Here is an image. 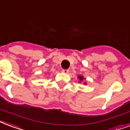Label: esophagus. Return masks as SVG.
<instances>
[{"label": "esophagus", "mask_w": 130, "mask_h": 130, "mask_svg": "<svg viewBox=\"0 0 130 130\" xmlns=\"http://www.w3.org/2000/svg\"><path fill=\"white\" fill-rule=\"evenodd\" d=\"M62 72L63 73H65V74H68V73L70 72V70H62Z\"/></svg>", "instance_id": "1"}]
</instances>
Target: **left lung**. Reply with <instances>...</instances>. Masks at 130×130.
Wrapping results in <instances>:
<instances>
[{"label": "left lung", "mask_w": 130, "mask_h": 130, "mask_svg": "<svg viewBox=\"0 0 130 130\" xmlns=\"http://www.w3.org/2000/svg\"><path fill=\"white\" fill-rule=\"evenodd\" d=\"M78 78H79V80L80 81H82L83 79V77L82 76H78Z\"/></svg>", "instance_id": "8db88e82"}]
</instances>
